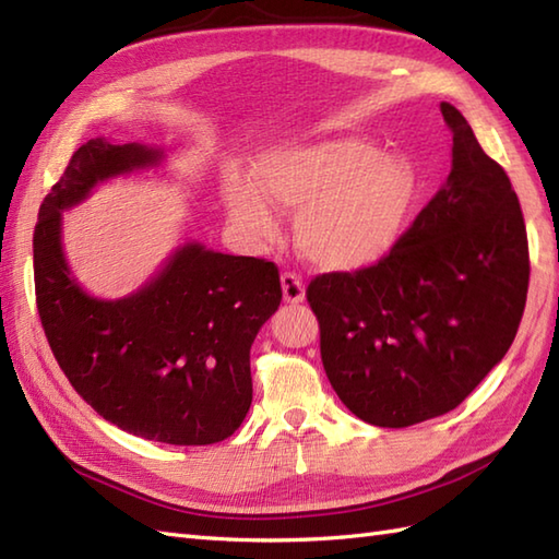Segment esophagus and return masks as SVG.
I'll list each match as a JSON object with an SVG mask.
<instances>
[{
    "label": "esophagus",
    "mask_w": 559,
    "mask_h": 559,
    "mask_svg": "<svg viewBox=\"0 0 559 559\" xmlns=\"http://www.w3.org/2000/svg\"><path fill=\"white\" fill-rule=\"evenodd\" d=\"M281 288H283V300L290 305H300L305 300V286L298 273L286 271L281 276Z\"/></svg>",
    "instance_id": "1"
}]
</instances>
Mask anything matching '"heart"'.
<instances>
[{"instance_id":"heart-1","label":"heart","mask_w":559,"mask_h":559,"mask_svg":"<svg viewBox=\"0 0 559 559\" xmlns=\"http://www.w3.org/2000/svg\"><path fill=\"white\" fill-rule=\"evenodd\" d=\"M257 182L228 173L223 199L230 218L254 237H273L271 202L300 211L295 240L324 271H360L396 245L418 194V175L401 153H382L360 136L273 146L254 163Z\"/></svg>"}]
</instances>
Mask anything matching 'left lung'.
<instances>
[{
  "label": "left lung",
  "mask_w": 559,
  "mask_h": 559,
  "mask_svg": "<svg viewBox=\"0 0 559 559\" xmlns=\"http://www.w3.org/2000/svg\"><path fill=\"white\" fill-rule=\"evenodd\" d=\"M451 173L374 266L312 278L307 302L331 386L350 413L408 427L454 411L504 358L524 317L528 240L500 163L454 105Z\"/></svg>",
  "instance_id": "left-lung-1"
}]
</instances>
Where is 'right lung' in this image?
Listing matches in <instances>:
<instances>
[{
  "label": "right lung",
  "mask_w": 559,
  "mask_h": 559,
  "mask_svg": "<svg viewBox=\"0 0 559 559\" xmlns=\"http://www.w3.org/2000/svg\"><path fill=\"white\" fill-rule=\"evenodd\" d=\"M160 160L158 148L108 139L71 156L35 223V300L55 360L93 411L129 435L201 447L228 439L252 403L249 348L283 298L276 264L187 242L144 288L100 300L62 252L64 209Z\"/></svg>",
  "instance_id": "add662e5"
}]
</instances>
